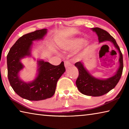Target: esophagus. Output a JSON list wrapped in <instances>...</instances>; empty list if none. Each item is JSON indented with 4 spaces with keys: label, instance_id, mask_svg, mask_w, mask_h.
<instances>
[{
    "label": "esophagus",
    "instance_id": "esophagus-1",
    "mask_svg": "<svg viewBox=\"0 0 129 129\" xmlns=\"http://www.w3.org/2000/svg\"><path fill=\"white\" fill-rule=\"evenodd\" d=\"M64 65H65V67L66 68H69V67H71L72 64L71 63L70 61H64Z\"/></svg>",
    "mask_w": 129,
    "mask_h": 129
}]
</instances>
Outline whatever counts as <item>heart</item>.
<instances>
[{
    "label": "heart",
    "mask_w": 129,
    "mask_h": 129,
    "mask_svg": "<svg viewBox=\"0 0 129 129\" xmlns=\"http://www.w3.org/2000/svg\"><path fill=\"white\" fill-rule=\"evenodd\" d=\"M84 39L82 38H76L72 40L65 41L61 45V48L64 51H71L79 48L84 43Z\"/></svg>",
    "instance_id": "1"
}]
</instances>
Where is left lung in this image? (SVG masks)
I'll return each mask as SVG.
<instances>
[{
  "mask_svg": "<svg viewBox=\"0 0 129 129\" xmlns=\"http://www.w3.org/2000/svg\"><path fill=\"white\" fill-rule=\"evenodd\" d=\"M91 29L97 34L100 43L106 41H111L119 53V67L117 73L113 77L106 80H100L93 77L85 68L81 62L78 61L75 64L79 72L76 81L78 90L83 94L97 97L108 93L114 88L119 82L123 71V56L116 41L108 32L98 27L93 28Z\"/></svg>",
  "mask_w": 129,
  "mask_h": 129,
  "instance_id": "8db88e82",
  "label": "left lung"
}]
</instances>
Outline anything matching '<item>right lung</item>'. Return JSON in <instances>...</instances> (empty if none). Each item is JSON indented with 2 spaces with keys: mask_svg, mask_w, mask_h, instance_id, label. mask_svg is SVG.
<instances>
[{
  "mask_svg": "<svg viewBox=\"0 0 129 129\" xmlns=\"http://www.w3.org/2000/svg\"><path fill=\"white\" fill-rule=\"evenodd\" d=\"M47 32V29L36 30L20 37L11 48L7 56L8 78L11 86L17 95L29 101L52 97L55 93L57 81L65 71L63 61L56 66L39 60L38 75L33 81L25 82L19 77V71L24 67L20 60L30 56L32 41L42 39Z\"/></svg>",
  "mask_w": 129,
  "mask_h": 129,
  "instance_id": "obj_1",
  "label": "right lung"
}]
</instances>
